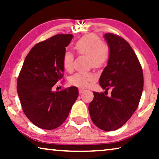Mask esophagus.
Wrapping results in <instances>:
<instances>
[{
  "label": "esophagus",
  "instance_id": "esophagus-1",
  "mask_svg": "<svg viewBox=\"0 0 159 159\" xmlns=\"http://www.w3.org/2000/svg\"><path fill=\"white\" fill-rule=\"evenodd\" d=\"M84 89H82V88H80V89H79V93H80V94H82V93H84Z\"/></svg>",
  "mask_w": 159,
  "mask_h": 159
}]
</instances>
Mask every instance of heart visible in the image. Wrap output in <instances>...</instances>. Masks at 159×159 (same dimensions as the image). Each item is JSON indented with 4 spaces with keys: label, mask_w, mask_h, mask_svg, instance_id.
<instances>
[{
    "label": "heart",
    "mask_w": 159,
    "mask_h": 159,
    "mask_svg": "<svg viewBox=\"0 0 159 159\" xmlns=\"http://www.w3.org/2000/svg\"><path fill=\"white\" fill-rule=\"evenodd\" d=\"M74 48L79 55L88 57L89 67L100 69L104 66L110 59V50L108 44L102 42L100 37L94 34H88L81 37L75 42ZM74 59L73 53L69 51L64 52L62 64L66 71H71L73 69ZM96 80V75L93 72H78L69 77V82L71 85L86 88Z\"/></svg>",
    "instance_id": "heart-1"
}]
</instances>
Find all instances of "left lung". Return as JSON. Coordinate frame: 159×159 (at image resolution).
Here are the masks:
<instances>
[{
	"label": "left lung",
	"instance_id": "obj_1",
	"mask_svg": "<svg viewBox=\"0 0 159 159\" xmlns=\"http://www.w3.org/2000/svg\"><path fill=\"white\" fill-rule=\"evenodd\" d=\"M104 38L110 55L99 83L106 91L93 92V99L88 110L96 126L110 131L123 126L137 109L144 78L139 59L129 43L112 33L105 34ZM110 89L111 95L107 97L106 93Z\"/></svg>",
	"mask_w": 159,
	"mask_h": 159
}]
</instances>
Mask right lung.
Returning <instances> with one entry per match:
<instances>
[{
  "instance_id": "right-lung-1",
  "label": "right lung",
  "mask_w": 159,
  "mask_h": 159,
  "mask_svg": "<svg viewBox=\"0 0 159 159\" xmlns=\"http://www.w3.org/2000/svg\"><path fill=\"white\" fill-rule=\"evenodd\" d=\"M72 38V34H57L39 42L27 55L18 76L16 90L22 110L41 129L60 126L79 95L75 86L52 90L63 77L62 58Z\"/></svg>"
}]
</instances>
